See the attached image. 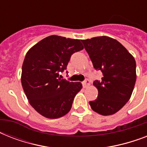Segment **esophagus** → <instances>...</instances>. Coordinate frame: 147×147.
<instances>
[{
    "label": "esophagus",
    "instance_id": "esophagus-1",
    "mask_svg": "<svg viewBox=\"0 0 147 147\" xmlns=\"http://www.w3.org/2000/svg\"><path fill=\"white\" fill-rule=\"evenodd\" d=\"M82 85H83V88H85L88 87V86L90 85L89 80H88V79H85V80L82 82Z\"/></svg>",
    "mask_w": 147,
    "mask_h": 147
}]
</instances>
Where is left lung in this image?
<instances>
[{
  "instance_id": "obj_1",
  "label": "left lung",
  "mask_w": 147,
  "mask_h": 147,
  "mask_svg": "<svg viewBox=\"0 0 147 147\" xmlns=\"http://www.w3.org/2000/svg\"><path fill=\"white\" fill-rule=\"evenodd\" d=\"M82 42L94 68L103 75L100 82L93 83L98 95L90 101V106L98 114L112 115L131 97L137 79L136 61L123 45L109 36H97Z\"/></svg>"
}]
</instances>
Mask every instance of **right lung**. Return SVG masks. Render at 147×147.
Wrapping results in <instances>:
<instances>
[{
	"label": "right lung",
	"mask_w": 147,
	"mask_h": 147,
	"mask_svg": "<svg viewBox=\"0 0 147 147\" xmlns=\"http://www.w3.org/2000/svg\"><path fill=\"white\" fill-rule=\"evenodd\" d=\"M84 49L80 40L53 35L44 38L26 53L22 65L21 83L30 105L42 116L55 119L71 110L81 82L59 78L71 55Z\"/></svg>",
	"instance_id": "add662e5"
}]
</instances>
